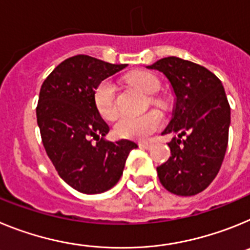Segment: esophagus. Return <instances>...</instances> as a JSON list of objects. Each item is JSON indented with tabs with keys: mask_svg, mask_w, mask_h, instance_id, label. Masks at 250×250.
Returning <instances> with one entry per match:
<instances>
[{
	"mask_svg": "<svg viewBox=\"0 0 250 250\" xmlns=\"http://www.w3.org/2000/svg\"><path fill=\"white\" fill-rule=\"evenodd\" d=\"M140 147L141 149H145V150H150L152 147L151 144H149V143H141L140 144Z\"/></svg>",
	"mask_w": 250,
	"mask_h": 250,
	"instance_id": "esophagus-1",
	"label": "esophagus"
}]
</instances>
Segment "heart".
Wrapping results in <instances>:
<instances>
[{
	"label": "heart",
	"instance_id": "b5f03b06",
	"mask_svg": "<svg viewBox=\"0 0 250 250\" xmlns=\"http://www.w3.org/2000/svg\"><path fill=\"white\" fill-rule=\"evenodd\" d=\"M127 81L145 95H154L160 89V83L155 76L147 72H132ZM152 104H160L158 99H150ZM94 104L99 114L106 120H111L116 116L115 106V86L111 80H104L94 90ZM163 124V118L158 111H149L140 116H123L115 124V132L120 138L145 141Z\"/></svg>",
	"mask_w": 250,
	"mask_h": 250
}]
</instances>
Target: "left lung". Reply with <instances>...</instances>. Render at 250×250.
Segmentation results:
<instances>
[{"instance_id":"obj_1","label":"left lung","mask_w":250,"mask_h":250,"mask_svg":"<svg viewBox=\"0 0 250 250\" xmlns=\"http://www.w3.org/2000/svg\"><path fill=\"white\" fill-rule=\"evenodd\" d=\"M146 67L164 75L175 96L171 120L161 132L173 134L171 156L156 167L159 180L170 193L195 195L213 182L228 146L230 106L224 87L208 68L175 56Z\"/></svg>"}]
</instances>
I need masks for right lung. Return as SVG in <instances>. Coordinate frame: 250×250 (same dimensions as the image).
I'll return each instance as SVG.
<instances>
[{
    "label": "right lung",
    "mask_w": 250,
    "mask_h": 250,
    "mask_svg": "<svg viewBox=\"0 0 250 250\" xmlns=\"http://www.w3.org/2000/svg\"><path fill=\"white\" fill-rule=\"evenodd\" d=\"M126 66L77 55L55 67L40 90L36 115L42 144L61 179L80 193L115 187L129 152L138 147L126 139L106 140L110 127L94 104L96 86Z\"/></svg>",
    "instance_id": "1"
}]
</instances>
